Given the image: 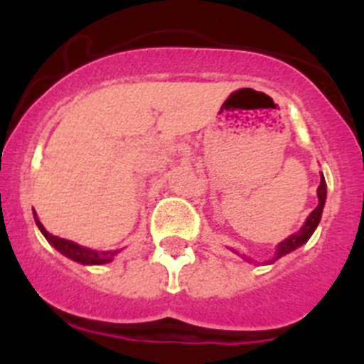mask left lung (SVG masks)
Returning <instances> with one entry per match:
<instances>
[{"instance_id":"1","label":"left lung","mask_w":364,"mask_h":364,"mask_svg":"<svg viewBox=\"0 0 364 364\" xmlns=\"http://www.w3.org/2000/svg\"><path fill=\"white\" fill-rule=\"evenodd\" d=\"M326 193H328V190H326V179H324V176L321 174V185H318V188H317V197H318L317 208H315L314 211L310 213V216H308V218H306L304 225L301 227V229L297 230L296 234H292V236H289L287 240H284L280 245H278L277 253H274L273 259L267 260V262L273 264L274 260H278V259H280V257L287 255V253L294 252L296 248H299L301 245H304L308 240H310V236H311V234H314V230L317 229L318 222H321L322 209H324V203H326ZM232 252L237 253L236 250H232ZM241 257L248 260V257H245V255H241Z\"/></svg>"}]
</instances>
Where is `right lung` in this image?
Wrapping results in <instances>:
<instances>
[{
  "label": "right lung",
  "mask_w": 364,
  "mask_h": 364,
  "mask_svg": "<svg viewBox=\"0 0 364 364\" xmlns=\"http://www.w3.org/2000/svg\"><path fill=\"white\" fill-rule=\"evenodd\" d=\"M35 222H36V225H38V229L42 230L43 236H46V240L49 241V243L53 245V247L56 248L58 252L63 253V255L68 257V259L75 260V262L86 264V266H98V264H107V262H111L114 257L117 255V252H119V250L97 252V250H91V248L80 247V245L73 243V241L63 240V237L53 236V234H49L46 229H43V225L40 223V220L36 218V213H35Z\"/></svg>",
  "instance_id": "obj_1"
}]
</instances>
